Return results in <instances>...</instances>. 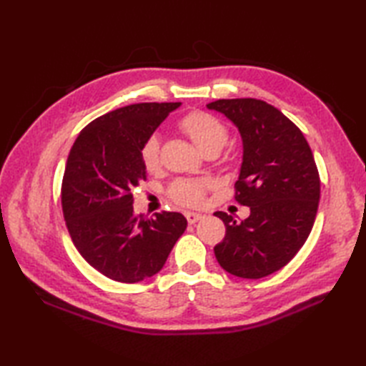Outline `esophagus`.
I'll list each match as a JSON object with an SVG mask.
<instances>
[{
  "mask_svg": "<svg viewBox=\"0 0 366 366\" xmlns=\"http://www.w3.org/2000/svg\"><path fill=\"white\" fill-rule=\"evenodd\" d=\"M185 219H187V222L190 224H195L197 222H199L201 219H203V215L198 214V212H185Z\"/></svg>",
  "mask_w": 366,
  "mask_h": 366,
  "instance_id": "obj_1",
  "label": "esophagus"
}]
</instances>
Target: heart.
I'll return each mask as SVG.
<instances>
[{
	"label": "heart",
	"mask_w": 366,
	"mask_h": 366,
	"mask_svg": "<svg viewBox=\"0 0 366 366\" xmlns=\"http://www.w3.org/2000/svg\"><path fill=\"white\" fill-rule=\"evenodd\" d=\"M179 129L187 134L190 139L195 143L201 151L206 152H219L228 142V127L224 126L222 119L217 118L212 113L203 110L190 112L179 119ZM143 167L149 173H155L160 168V143L159 137L152 134L147 137L142 149H139ZM207 189V181H193V179H177L169 185L168 195L176 203L184 206H197L204 198V192Z\"/></svg>",
	"instance_id": "heart-1"
}]
</instances>
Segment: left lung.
Instances as JSON below:
<instances>
[{
	"mask_svg": "<svg viewBox=\"0 0 366 366\" xmlns=\"http://www.w3.org/2000/svg\"><path fill=\"white\" fill-rule=\"evenodd\" d=\"M207 108L240 132L244 159L234 198L250 207L240 223L215 212L227 228L215 258L231 275L267 277L285 267L312 232L321 195L313 152L300 129L264 100L220 99Z\"/></svg>",
	"mask_w": 366,
	"mask_h": 366,
	"instance_id": "obj_1",
	"label": "left lung"
}]
</instances>
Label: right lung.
<instances>
[{
    "label": "right lung",
    "mask_w": 366,
    "mask_h": 366,
    "mask_svg": "<svg viewBox=\"0 0 366 366\" xmlns=\"http://www.w3.org/2000/svg\"><path fill=\"white\" fill-rule=\"evenodd\" d=\"M181 102L134 104L89 122L69 152L61 204L76 250L89 266L121 283L157 274L187 228L179 212H134L146 179L139 149Z\"/></svg>",
    "instance_id": "right-lung-1"
}]
</instances>
